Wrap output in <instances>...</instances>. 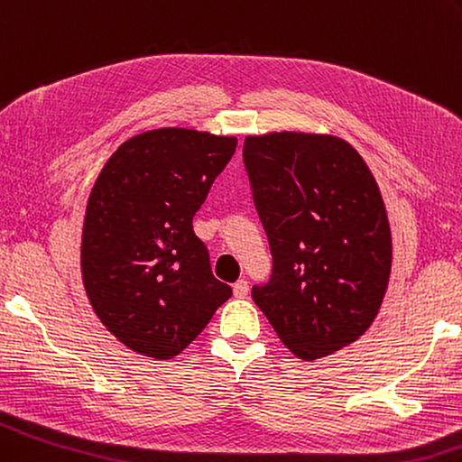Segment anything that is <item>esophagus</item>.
I'll list each match as a JSON object with an SVG mask.
<instances>
[{"label": "esophagus", "instance_id": "esophagus-1", "mask_svg": "<svg viewBox=\"0 0 462 462\" xmlns=\"http://www.w3.org/2000/svg\"><path fill=\"white\" fill-rule=\"evenodd\" d=\"M245 295H248V282L238 280V282L234 283V297L236 299H244Z\"/></svg>", "mask_w": 462, "mask_h": 462}]
</instances>
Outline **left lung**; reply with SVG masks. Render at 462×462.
<instances>
[{
	"instance_id": "left-lung-1",
	"label": "left lung",
	"mask_w": 462,
	"mask_h": 462,
	"mask_svg": "<svg viewBox=\"0 0 462 462\" xmlns=\"http://www.w3.org/2000/svg\"><path fill=\"white\" fill-rule=\"evenodd\" d=\"M244 163L273 255L254 303L297 358L330 356L370 328L388 289L392 232L378 182L328 134L248 135Z\"/></svg>"
}]
</instances>
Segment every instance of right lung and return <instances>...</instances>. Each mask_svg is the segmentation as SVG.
I'll use <instances>...</instances> for the list:
<instances>
[{"mask_svg":"<svg viewBox=\"0 0 462 462\" xmlns=\"http://www.w3.org/2000/svg\"><path fill=\"white\" fill-rule=\"evenodd\" d=\"M238 139L187 127L134 135L90 190L80 270L100 323L124 346L169 360L185 350L232 289L210 272L192 230Z\"/></svg>","mask_w":462,"mask_h":462,"instance_id":"add662e5","label":"right lung"}]
</instances>
